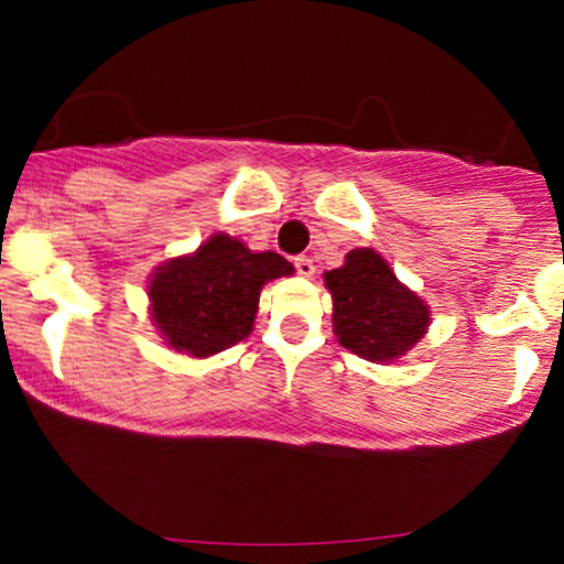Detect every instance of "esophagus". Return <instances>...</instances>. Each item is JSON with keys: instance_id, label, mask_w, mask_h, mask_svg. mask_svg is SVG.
<instances>
[{"instance_id": "34e87169", "label": "esophagus", "mask_w": 564, "mask_h": 564, "mask_svg": "<svg viewBox=\"0 0 564 564\" xmlns=\"http://www.w3.org/2000/svg\"><path fill=\"white\" fill-rule=\"evenodd\" d=\"M294 268H296V275H302V278H313L315 275V264H313V260H310V257H296Z\"/></svg>"}]
</instances>
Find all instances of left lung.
<instances>
[{
    "label": "left lung",
    "mask_w": 564,
    "mask_h": 564,
    "mask_svg": "<svg viewBox=\"0 0 564 564\" xmlns=\"http://www.w3.org/2000/svg\"><path fill=\"white\" fill-rule=\"evenodd\" d=\"M323 281L334 300L336 339L358 358L390 364L426 334L430 307L373 249H352L341 268L323 273Z\"/></svg>",
    "instance_id": "left-lung-1"
}]
</instances>
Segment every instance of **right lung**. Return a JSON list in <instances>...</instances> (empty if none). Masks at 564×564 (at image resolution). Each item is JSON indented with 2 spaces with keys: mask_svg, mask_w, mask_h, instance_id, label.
Returning <instances> with one entry per match:
<instances>
[{
  "mask_svg": "<svg viewBox=\"0 0 564 564\" xmlns=\"http://www.w3.org/2000/svg\"><path fill=\"white\" fill-rule=\"evenodd\" d=\"M291 273L275 251L254 254L238 238L215 232L193 254L156 268L148 283L151 321L174 352L209 358L251 334L262 286Z\"/></svg>",
  "mask_w": 564,
  "mask_h": 564,
  "instance_id": "obj_1",
  "label": "right lung"
}]
</instances>
